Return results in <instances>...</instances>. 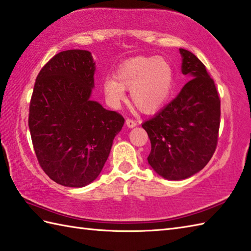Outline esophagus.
Instances as JSON below:
<instances>
[{"label":"esophagus","mask_w":251,"mask_h":251,"mask_svg":"<svg viewBox=\"0 0 251 251\" xmlns=\"http://www.w3.org/2000/svg\"><path fill=\"white\" fill-rule=\"evenodd\" d=\"M126 125L128 126L129 128H132V127H135V126L137 125V123H136V121H134V120L127 119V120H126Z\"/></svg>","instance_id":"obj_1"}]
</instances>
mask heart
<instances>
[{"instance_id": "heart-1", "label": "heart", "mask_w": 251, "mask_h": 251, "mask_svg": "<svg viewBox=\"0 0 251 251\" xmlns=\"http://www.w3.org/2000/svg\"><path fill=\"white\" fill-rule=\"evenodd\" d=\"M174 85V70L163 58L136 57L117 68L114 78L106 77L103 93L112 105L125 99L124 89H130V99L137 109L152 113L166 102Z\"/></svg>"}]
</instances>
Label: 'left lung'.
Returning a JSON list of instances; mask_svg holds the SVG:
<instances>
[{
    "label": "left lung",
    "instance_id": "1",
    "mask_svg": "<svg viewBox=\"0 0 251 251\" xmlns=\"http://www.w3.org/2000/svg\"><path fill=\"white\" fill-rule=\"evenodd\" d=\"M182 73L190 75L177 97L142 127L151 141L148 162L168 180L186 179L214 155L220 127V97L199 58L180 49Z\"/></svg>",
    "mask_w": 251,
    "mask_h": 251
}]
</instances>
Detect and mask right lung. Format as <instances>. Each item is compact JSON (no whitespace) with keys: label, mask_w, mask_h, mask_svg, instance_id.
<instances>
[{"label":"right lung","mask_w":251,"mask_h":251,"mask_svg":"<svg viewBox=\"0 0 251 251\" xmlns=\"http://www.w3.org/2000/svg\"><path fill=\"white\" fill-rule=\"evenodd\" d=\"M95 62L88 50L60 51L41 69L29 129L41 168L55 182L82 188L98 177L124 117L90 100Z\"/></svg>","instance_id":"1"}]
</instances>
